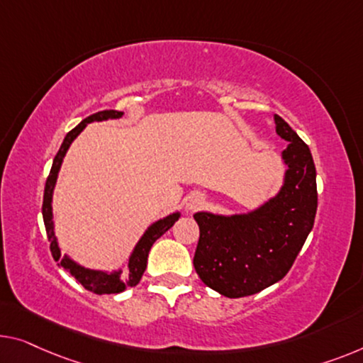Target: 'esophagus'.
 I'll return each instance as SVG.
<instances>
[{"label": "esophagus", "mask_w": 363, "mask_h": 363, "mask_svg": "<svg viewBox=\"0 0 363 363\" xmlns=\"http://www.w3.org/2000/svg\"><path fill=\"white\" fill-rule=\"evenodd\" d=\"M205 203V197L203 194L200 192H196L192 194V196L187 197V202H186V208L191 210V212H196V210H199L202 205Z\"/></svg>", "instance_id": "1"}]
</instances>
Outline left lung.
I'll return each mask as SVG.
<instances>
[{"instance_id": "left-lung-1", "label": "left lung", "mask_w": 363, "mask_h": 363, "mask_svg": "<svg viewBox=\"0 0 363 363\" xmlns=\"http://www.w3.org/2000/svg\"><path fill=\"white\" fill-rule=\"evenodd\" d=\"M275 130L289 147L284 187L246 215H194L200 236L194 267L202 282L228 298L254 295L282 280L305 245L318 208L316 167L308 145L282 117Z\"/></svg>"}]
</instances>
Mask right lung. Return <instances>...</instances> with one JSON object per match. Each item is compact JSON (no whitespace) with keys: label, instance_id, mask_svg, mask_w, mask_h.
Listing matches in <instances>:
<instances>
[{"label":"right lung","instance_id":"obj_1","mask_svg":"<svg viewBox=\"0 0 363 363\" xmlns=\"http://www.w3.org/2000/svg\"><path fill=\"white\" fill-rule=\"evenodd\" d=\"M122 116H123V112H118V111H101V112L93 113V116L86 117L84 121L79 122L73 130H69V132L67 133V137H65V140H63L60 150H58L55 158H53L50 174H48V177H47L45 191H43L42 215H43V223H45L47 238H48V241H50V252H52L53 259L58 262V266H62L65 270H68V272L72 274L73 277L77 279L86 290L93 291V294H97V295L121 294V291L125 290L127 286L137 285L140 282V279H142L145 269H147L148 252L151 250V246H153V242L158 240L161 235L166 233V231L176 223L177 218H179V213H172L169 216H166V218L158 220L156 223L151 225L147 230V233L142 236V240L138 241V245L135 246L132 256H130L128 267L123 274H122V270H118V272H112V274L99 272V270H89V269L78 266L77 262H73L72 259L67 256L62 257L60 250H58V245H57L55 233H53L52 194H53V187H55L57 176H58V171H60L62 161L65 158V153H67V150L69 148V145H72L73 140L81 133V130L88 125L89 122L107 121V118H118Z\"/></svg>","mask_w":363,"mask_h":363}]
</instances>
